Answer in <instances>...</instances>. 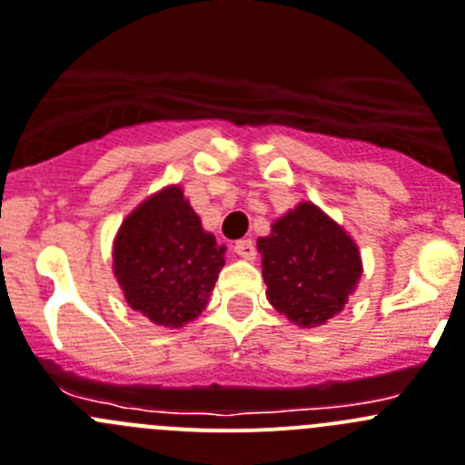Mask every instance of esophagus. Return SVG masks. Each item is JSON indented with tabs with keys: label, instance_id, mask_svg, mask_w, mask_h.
Returning <instances> with one entry per match:
<instances>
[{
	"label": "esophagus",
	"instance_id": "1",
	"mask_svg": "<svg viewBox=\"0 0 465 465\" xmlns=\"http://www.w3.org/2000/svg\"><path fill=\"white\" fill-rule=\"evenodd\" d=\"M233 252L242 259H254V242L250 238H242V241L233 242Z\"/></svg>",
	"mask_w": 465,
	"mask_h": 465
}]
</instances>
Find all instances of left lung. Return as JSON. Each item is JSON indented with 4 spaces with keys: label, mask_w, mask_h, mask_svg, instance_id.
<instances>
[{
    "label": "left lung",
    "mask_w": 465,
    "mask_h": 465,
    "mask_svg": "<svg viewBox=\"0 0 465 465\" xmlns=\"http://www.w3.org/2000/svg\"><path fill=\"white\" fill-rule=\"evenodd\" d=\"M268 301L302 328L332 319L362 275L355 242L314 203H301L259 238Z\"/></svg>",
    "instance_id": "1"
}]
</instances>
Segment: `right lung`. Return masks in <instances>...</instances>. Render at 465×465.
<instances>
[{
    "label": "right lung",
    "mask_w": 465,
    "mask_h": 465,
    "mask_svg": "<svg viewBox=\"0 0 465 465\" xmlns=\"http://www.w3.org/2000/svg\"><path fill=\"white\" fill-rule=\"evenodd\" d=\"M224 247L202 229L181 188H167L134 208L114 241V275L134 312L181 328L206 307Z\"/></svg>",
    "instance_id": "1"
}]
</instances>
